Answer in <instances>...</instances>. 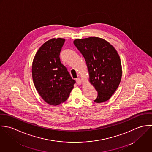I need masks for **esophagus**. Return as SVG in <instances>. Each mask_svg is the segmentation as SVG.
I'll return each mask as SVG.
<instances>
[{
  "mask_svg": "<svg viewBox=\"0 0 152 152\" xmlns=\"http://www.w3.org/2000/svg\"><path fill=\"white\" fill-rule=\"evenodd\" d=\"M76 81H77V84H78V85H81V84H83V81H82V80H81L80 78H77V79L76 80Z\"/></svg>",
  "mask_w": 152,
  "mask_h": 152,
  "instance_id": "esophagus-1",
  "label": "esophagus"
}]
</instances>
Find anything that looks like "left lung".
Returning <instances> with one entry per match:
<instances>
[{
    "mask_svg": "<svg viewBox=\"0 0 152 152\" xmlns=\"http://www.w3.org/2000/svg\"><path fill=\"white\" fill-rule=\"evenodd\" d=\"M73 43L85 58L89 83L98 91L94 101L102 103L108 101L122 78L121 61L117 51L107 40L95 36L77 39Z\"/></svg>",
    "mask_w": 152,
    "mask_h": 152,
    "instance_id": "8db88e82",
    "label": "left lung"
}]
</instances>
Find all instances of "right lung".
<instances>
[{"label":"right lung","instance_id":"add662e5","mask_svg":"<svg viewBox=\"0 0 152 152\" xmlns=\"http://www.w3.org/2000/svg\"><path fill=\"white\" fill-rule=\"evenodd\" d=\"M65 41L63 38H53L45 42L36 53L32 63L35 88L50 105L65 101L75 83L60 61V53Z\"/></svg>","mask_w":152,"mask_h":152}]
</instances>
